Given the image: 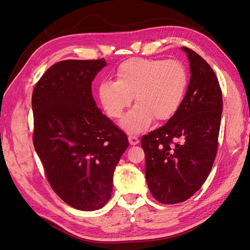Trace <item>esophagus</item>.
I'll list each match as a JSON object with an SVG mask.
<instances>
[{"label":"esophagus","mask_w":250,"mask_h":250,"mask_svg":"<svg viewBox=\"0 0 250 250\" xmlns=\"http://www.w3.org/2000/svg\"><path fill=\"white\" fill-rule=\"evenodd\" d=\"M128 140H129V143H130V145H131V146L138 145V144L140 143L139 138L137 137V135H133V134H130L129 137H128Z\"/></svg>","instance_id":"1"}]
</instances>
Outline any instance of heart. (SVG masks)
I'll return each mask as SVG.
<instances>
[{"label":"heart","instance_id":"b5f03b06","mask_svg":"<svg viewBox=\"0 0 250 250\" xmlns=\"http://www.w3.org/2000/svg\"><path fill=\"white\" fill-rule=\"evenodd\" d=\"M188 82L185 64L176 59L130 58L121 63L116 81H103L97 95L105 113L122 117L125 108L137 103L121 121L130 133L148 129L154 119L160 122L175 116L184 102Z\"/></svg>","mask_w":250,"mask_h":250}]
</instances>
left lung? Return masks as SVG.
<instances>
[{
	"mask_svg": "<svg viewBox=\"0 0 250 250\" xmlns=\"http://www.w3.org/2000/svg\"><path fill=\"white\" fill-rule=\"evenodd\" d=\"M181 50L191 72L184 102L164 126L141 139L148 188L165 204L186 201L207 180L217 153L223 109L213 69L193 50Z\"/></svg>",
	"mask_w": 250,
	"mask_h": 250,
	"instance_id": "1",
	"label": "left lung"
}]
</instances>
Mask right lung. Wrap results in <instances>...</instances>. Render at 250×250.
<instances>
[{
  "label": "right lung",
  "instance_id": "right-lung-1",
  "mask_svg": "<svg viewBox=\"0 0 250 250\" xmlns=\"http://www.w3.org/2000/svg\"><path fill=\"white\" fill-rule=\"evenodd\" d=\"M105 59L63 60L52 65L32 94L33 144L55 193L80 210L104 207L126 134L97 107L92 82Z\"/></svg>",
  "mask_w": 250,
  "mask_h": 250
}]
</instances>
